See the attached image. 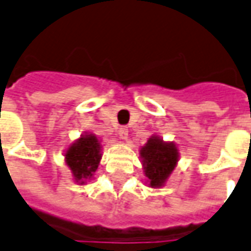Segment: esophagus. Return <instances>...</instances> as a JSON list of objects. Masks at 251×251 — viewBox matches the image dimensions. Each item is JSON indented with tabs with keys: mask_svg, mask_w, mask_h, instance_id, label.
<instances>
[{
	"mask_svg": "<svg viewBox=\"0 0 251 251\" xmlns=\"http://www.w3.org/2000/svg\"><path fill=\"white\" fill-rule=\"evenodd\" d=\"M119 136H120V139L127 140V137H128V129H127V127L119 128Z\"/></svg>",
	"mask_w": 251,
	"mask_h": 251,
	"instance_id": "1",
	"label": "esophagus"
}]
</instances>
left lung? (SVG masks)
Listing matches in <instances>:
<instances>
[{"label": "left lung", "mask_w": 251, "mask_h": 251, "mask_svg": "<svg viewBox=\"0 0 251 251\" xmlns=\"http://www.w3.org/2000/svg\"><path fill=\"white\" fill-rule=\"evenodd\" d=\"M144 173L151 187L164 186L178 162V149L173 143H165L158 136H152L141 148Z\"/></svg>", "instance_id": "1"}]
</instances>
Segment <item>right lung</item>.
Returning <instances> with one entry per match:
<instances>
[{
    "instance_id": "add662e5",
    "label": "right lung",
    "mask_w": 251,
    "mask_h": 251,
    "mask_svg": "<svg viewBox=\"0 0 251 251\" xmlns=\"http://www.w3.org/2000/svg\"><path fill=\"white\" fill-rule=\"evenodd\" d=\"M100 143L97 136L82 135L77 141L68 148L65 153V162L71 169L77 183L83 184L85 180L90 179L98 169L100 161Z\"/></svg>"
}]
</instances>
